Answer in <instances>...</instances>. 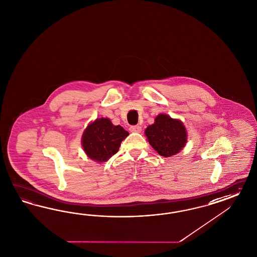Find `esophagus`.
Here are the masks:
<instances>
[{
    "label": "esophagus",
    "mask_w": 257,
    "mask_h": 257,
    "mask_svg": "<svg viewBox=\"0 0 257 257\" xmlns=\"http://www.w3.org/2000/svg\"><path fill=\"white\" fill-rule=\"evenodd\" d=\"M129 130H130V132L132 133H140L142 129H141V126H140V125H133L129 128Z\"/></svg>",
    "instance_id": "1"
}]
</instances>
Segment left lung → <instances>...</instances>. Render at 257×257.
<instances>
[{
  "label": "left lung",
  "instance_id": "left-lung-1",
  "mask_svg": "<svg viewBox=\"0 0 257 257\" xmlns=\"http://www.w3.org/2000/svg\"><path fill=\"white\" fill-rule=\"evenodd\" d=\"M149 143L160 156L170 157L178 154L187 142V131L182 121L160 114L154 124L145 130Z\"/></svg>",
  "mask_w": 257,
  "mask_h": 257
}]
</instances>
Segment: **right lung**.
<instances>
[{
	"instance_id": "right-lung-1",
	"label": "right lung",
	"mask_w": 257,
	"mask_h": 257,
	"mask_svg": "<svg viewBox=\"0 0 257 257\" xmlns=\"http://www.w3.org/2000/svg\"><path fill=\"white\" fill-rule=\"evenodd\" d=\"M128 135L120 125L112 124L108 118H97L83 134V148L94 161L104 162L117 154L121 141Z\"/></svg>"
}]
</instances>
